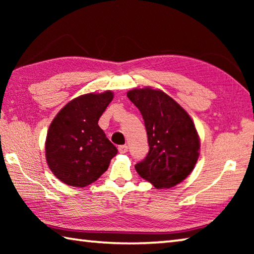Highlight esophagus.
Segmentation results:
<instances>
[{
	"mask_svg": "<svg viewBox=\"0 0 254 254\" xmlns=\"http://www.w3.org/2000/svg\"><path fill=\"white\" fill-rule=\"evenodd\" d=\"M119 152L120 153H127V145H120L119 147Z\"/></svg>",
	"mask_w": 254,
	"mask_h": 254,
	"instance_id": "34e87169",
	"label": "esophagus"
}]
</instances>
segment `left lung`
Listing matches in <instances>:
<instances>
[{
	"instance_id": "obj_1",
	"label": "left lung",
	"mask_w": 254,
	"mask_h": 254,
	"mask_svg": "<svg viewBox=\"0 0 254 254\" xmlns=\"http://www.w3.org/2000/svg\"><path fill=\"white\" fill-rule=\"evenodd\" d=\"M127 97L142 114L149 142L147 157L135 165L136 173L158 189L182 183L199 156V137L192 120L161 91L134 88Z\"/></svg>"
}]
</instances>
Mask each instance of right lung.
Returning <instances> with one entry per match:
<instances>
[{
	"instance_id": "right-lung-1",
	"label": "right lung",
	"mask_w": 254,
	"mask_h": 254,
	"mask_svg": "<svg viewBox=\"0 0 254 254\" xmlns=\"http://www.w3.org/2000/svg\"><path fill=\"white\" fill-rule=\"evenodd\" d=\"M113 100V93L86 94L70 101L51 122L46 140V158L60 182L85 187L97 180L118 153L98 127V120Z\"/></svg>"
}]
</instances>
